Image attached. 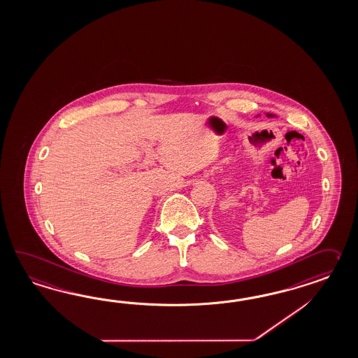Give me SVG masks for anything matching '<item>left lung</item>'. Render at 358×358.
Listing matches in <instances>:
<instances>
[{
	"label": "left lung",
	"mask_w": 358,
	"mask_h": 358,
	"mask_svg": "<svg viewBox=\"0 0 358 358\" xmlns=\"http://www.w3.org/2000/svg\"><path fill=\"white\" fill-rule=\"evenodd\" d=\"M266 117H277V115H274V114H269V113H266ZM257 116H259V115H257Z\"/></svg>",
	"instance_id": "8db88e82"
}]
</instances>
